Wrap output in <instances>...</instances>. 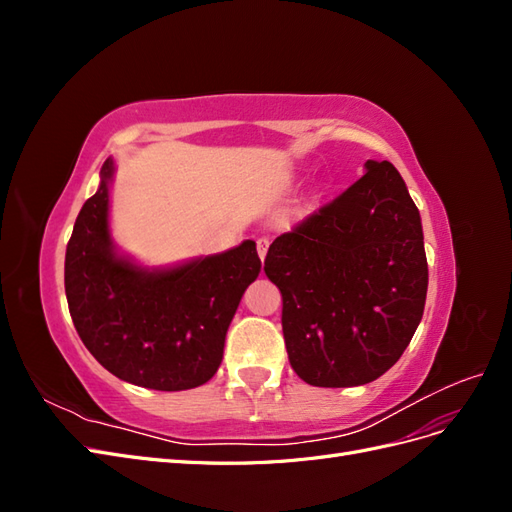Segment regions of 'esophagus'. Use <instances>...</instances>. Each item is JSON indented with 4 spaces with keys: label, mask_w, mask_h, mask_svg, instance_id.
<instances>
[{
    "label": "esophagus",
    "mask_w": 512,
    "mask_h": 512,
    "mask_svg": "<svg viewBox=\"0 0 512 512\" xmlns=\"http://www.w3.org/2000/svg\"><path fill=\"white\" fill-rule=\"evenodd\" d=\"M269 239L267 237H260L258 241H256V247H258V256H260V260H265V256H267V252H269Z\"/></svg>",
    "instance_id": "obj_1"
}]
</instances>
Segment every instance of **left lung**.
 Instances as JSON below:
<instances>
[{"label": "left lung", "mask_w": 512, "mask_h": 512, "mask_svg": "<svg viewBox=\"0 0 512 512\" xmlns=\"http://www.w3.org/2000/svg\"><path fill=\"white\" fill-rule=\"evenodd\" d=\"M265 273L282 292L301 380L344 389L389 371L423 318L429 280L421 213L397 168L367 160L342 196L271 243Z\"/></svg>", "instance_id": "1"}]
</instances>
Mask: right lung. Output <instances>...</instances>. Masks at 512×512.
I'll return each instance as SVG.
<instances>
[{
  "mask_svg": "<svg viewBox=\"0 0 512 512\" xmlns=\"http://www.w3.org/2000/svg\"><path fill=\"white\" fill-rule=\"evenodd\" d=\"M115 162L100 170L66 250V297L85 348L119 380L185 391L218 371L226 331L260 273L254 241L173 267H143L111 237Z\"/></svg>",
  "mask_w": 512,
  "mask_h": 512,
  "instance_id": "1",
  "label": "right lung"
}]
</instances>
